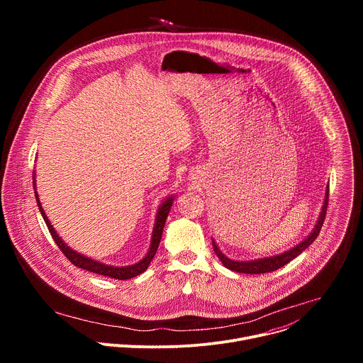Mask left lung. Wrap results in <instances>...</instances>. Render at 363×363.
Wrapping results in <instances>:
<instances>
[{"label": "left lung", "mask_w": 363, "mask_h": 363, "mask_svg": "<svg viewBox=\"0 0 363 363\" xmlns=\"http://www.w3.org/2000/svg\"><path fill=\"white\" fill-rule=\"evenodd\" d=\"M328 202H329V188L326 189V195H325V202H323V206H322V213H320V217L318 220V224L316 227L313 228L312 234H310L304 241H301L300 244H297L296 247H293L291 250L283 252V254H279V255H274V257H269V258H260V260H252V262H234V260H230V258H227L221 251L220 248L217 247V244L213 241V247H214V251L216 254L218 255V258L221 260V263L233 270V272H237V273H245V274H264V273H270V272H274L283 266H286L287 263H290L293 258H296L303 250H306L310 244H312L320 230H322V225L325 223V218H326V211H328Z\"/></svg>", "instance_id": "1"}]
</instances>
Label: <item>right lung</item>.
<instances>
[{
	"label": "right lung",
	"instance_id": "obj_1",
	"mask_svg": "<svg viewBox=\"0 0 363 363\" xmlns=\"http://www.w3.org/2000/svg\"><path fill=\"white\" fill-rule=\"evenodd\" d=\"M35 186V184H34ZM35 199H37V205H38V210L47 224V228L51 234V237H53L55 242L59 245V248L62 250V252L66 255L67 260L74 264L76 267H80L83 270H87V272H91V273H96V274H101V276H108V277H112V279H116V280H128V279H132V277H136L139 274H142L149 263L152 262V258L155 255V252H157L158 250V245L161 242V237H162V231H164V225H165V221H167V217L169 214V210H171V205H172V201L174 198H168L162 205L161 208L158 211V216H157V223H155V227H153V233H152V242H150V248L147 251V254L145 255V258H142V260L133 266H128V267H113V266H106V264H101L96 260H91V258H87L79 252H76L74 250L69 248L62 240L60 237L56 234L53 225L50 224L48 218L45 217L44 214V210L43 206L40 203V199L35 194Z\"/></svg>",
	"mask_w": 363,
	"mask_h": 363
}]
</instances>
